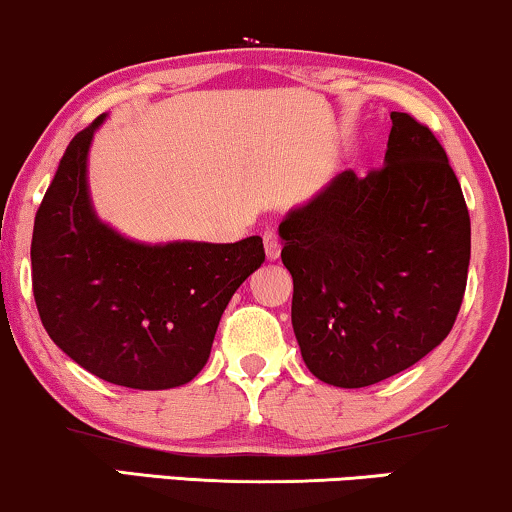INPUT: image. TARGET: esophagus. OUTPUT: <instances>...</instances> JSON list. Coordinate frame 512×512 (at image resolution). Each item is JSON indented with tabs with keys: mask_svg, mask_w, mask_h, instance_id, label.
I'll list each match as a JSON object with an SVG mask.
<instances>
[{
	"mask_svg": "<svg viewBox=\"0 0 512 512\" xmlns=\"http://www.w3.org/2000/svg\"><path fill=\"white\" fill-rule=\"evenodd\" d=\"M262 241H264V252H267V260H278V255H281V238H278V234L274 229H269V231H264V236H262Z\"/></svg>",
	"mask_w": 512,
	"mask_h": 512,
	"instance_id": "1",
	"label": "esophagus"
}]
</instances>
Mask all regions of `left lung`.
I'll list each match as a JSON object with an SVG mask.
<instances>
[{"mask_svg": "<svg viewBox=\"0 0 512 512\" xmlns=\"http://www.w3.org/2000/svg\"><path fill=\"white\" fill-rule=\"evenodd\" d=\"M390 118L383 167L340 172L278 226L304 364L347 390L432 352L468 281L470 215L446 151L409 113Z\"/></svg>", "mask_w": 512, "mask_h": 512, "instance_id": "1", "label": "left lung"}]
</instances>
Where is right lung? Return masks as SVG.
<instances>
[{"label":"right lung","mask_w":512,"mask_h":512,"mask_svg":"<svg viewBox=\"0 0 512 512\" xmlns=\"http://www.w3.org/2000/svg\"><path fill=\"white\" fill-rule=\"evenodd\" d=\"M96 118L70 141L37 210L32 293L49 338L113 385L170 390L208 364L219 319L264 262L260 236L238 243H137L92 208L87 155Z\"/></svg>","instance_id":"add662e5"}]
</instances>
